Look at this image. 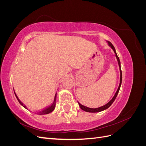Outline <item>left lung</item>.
Instances as JSON below:
<instances>
[{
  "mask_svg": "<svg viewBox=\"0 0 146 146\" xmlns=\"http://www.w3.org/2000/svg\"><path fill=\"white\" fill-rule=\"evenodd\" d=\"M106 42H107L108 45L113 50V51H114V54H115V56H116V58H117V62H118V64H119V70H120V83H119V87H118V88H117V91H116V92L115 94H114V96H113V98L111 100H110L107 104H105V105H104V106H102V107H100L96 108H89V107H86V106H84V105L80 104L78 102V105H79V107H80V108H81L82 110H83V111H86V112H90V113H98V112H100V111H104V110H106V109L110 107V106L111 105V104L113 103V102L114 101V100L116 99V97H117V96L118 92H119V90H120V88H121V83H122V71H121V62H120V60H119V57H118L117 55L116 52V50H115V48L114 47L113 45L112 44H111V42H110V41H106Z\"/></svg>",
  "mask_w": 146,
  "mask_h": 146,
  "instance_id": "8db88e82",
  "label": "left lung"
}]
</instances>
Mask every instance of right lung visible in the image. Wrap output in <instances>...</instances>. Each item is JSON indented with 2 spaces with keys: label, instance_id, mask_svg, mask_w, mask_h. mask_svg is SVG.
Wrapping results in <instances>:
<instances>
[{
  "label": "right lung",
  "instance_id": "right-lung-1",
  "mask_svg": "<svg viewBox=\"0 0 146 146\" xmlns=\"http://www.w3.org/2000/svg\"><path fill=\"white\" fill-rule=\"evenodd\" d=\"M15 96H16V98H17V100L19 101V102L20 103V104L23 106V107H24L25 108H26V109H27V107H26L25 105H24V104L19 99V98H18V97L17 96V95H16V94L15 93ZM56 93L55 94V98H54V103H53L50 106H49V107H48L47 108H45L44 110H43L42 111H39V113H38V114H40V115H41V114H48V113H51L52 111H54V110L55 109V104H56Z\"/></svg>",
  "mask_w": 146,
  "mask_h": 146
}]
</instances>
